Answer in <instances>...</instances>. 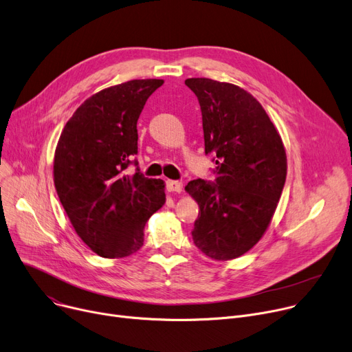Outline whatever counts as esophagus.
Returning a JSON list of instances; mask_svg holds the SVG:
<instances>
[{
	"label": "esophagus",
	"instance_id": "1",
	"mask_svg": "<svg viewBox=\"0 0 352 352\" xmlns=\"http://www.w3.org/2000/svg\"><path fill=\"white\" fill-rule=\"evenodd\" d=\"M167 190L170 192H181L182 191V184L179 181H174V179H168L167 181Z\"/></svg>",
	"mask_w": 352,
	"mask_h": 352
}]
</instances>
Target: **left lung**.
I'll return each mask as SVG.
<instances>
[{
    "instance_id": "8db88e82",
    "label": "left lung",
    "mask_w": 352,
    "mask_h": 352,
    "mask_svg": "<svg viewBox=\"0 0 352 352\" xmlns=\"http://www.w3.org/2000/svg\"><path fill=\"white\" fill-rule=\"evenodd\" d=\"M202 113L205 154L214 181L185 186L199 205L195 246L215 261L252 249L267 229L286 182V153L267 113L239 86L208 78L186 79Z\"/></svg>"
}]
</instances>
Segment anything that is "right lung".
Wrapping results in <instances>:
<instances>
[{"instance_id":"1","label":"right lung","mask_w":352,"mask_h":352,"mask_svg":"<svg viewBox=\"0 0 352 352\" xmlns=\"http://www.w3.org/2000/svg\"><path fill=\"white\" fill-rule=\"evenodd\" d=\"M161 79H135L89 98L66 123L55 151L59 201L80 239L119 259L144 242V226L166 202L164 182L124 170L137 166V120Z\"/></svg>"}]
</instances>
